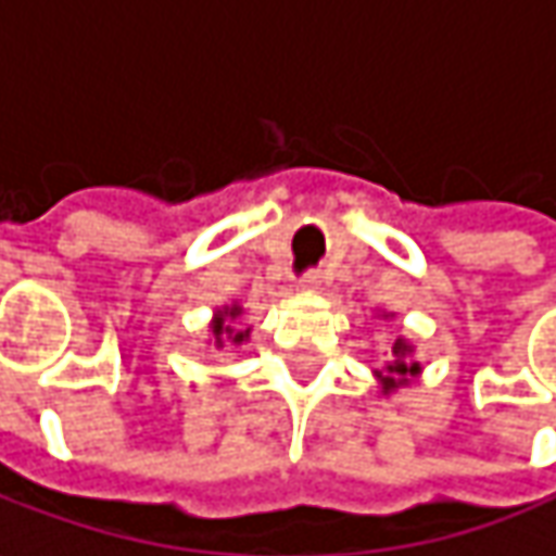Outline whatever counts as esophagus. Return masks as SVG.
<instances>
[{
    "mask_svg": "<svg viewBox=\"0 0 556 556\" xmlns=\"http://www.w3.org/2000/svg\"><path fill=\"white\" fill-rule=\"evenodd\" d=\"M320 282H324V277H320L317 270H311V274H304L302 277V289H307V292H317V289H320Z\"/></svg>",
    "mask_w": 556,
    "mask_h": 556,
    "instance_id": "esophagus-1",
    "label": "esophagus"
}]
</instances>
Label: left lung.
<instances>
[{"instance_id":"obj_1","label":"left lung","mask_w":556,"mask_h":556,"mask_svg":"<svg viewBox=\"0 0 556 556\" xmlns=\"http://www.w3.org/2000/svg\"><path fill=\"white\" fill-rule=\"evenodd\" d=\"M376 317L379 320H389V317H395L392 311H376ZM422 374V364L417 361V345L410 342V339H395V345H392V361H386V367L382 370H374L376 382H379V395H395L401 389H407L417 376Z\"/></svg>"}]
</instances>
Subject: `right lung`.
<instances>
[{"mask_svg":"<svg viewBox=\"0 0 556 556\" xmlns=\"http://www.w3.org/2000/svg\"><path fill=\"white\" fill-rule=\"evenodd\" d=\"M242 317V304L227 302L214 307L211 324H207V349L224 351L232 345H245L252 339V326H239Z\"/></svg>","mask_w":556,"mask_h":556,"instance_id":"add662e5","label":"right lung"}]
</instances>
